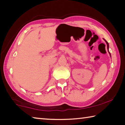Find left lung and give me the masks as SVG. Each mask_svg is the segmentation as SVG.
Listing matches in <instances>:
<instances>
[{"label": "left lung", "instance_id": "obj_1", "mask_svg": "<svg viewBox=\"0 0 125 125\" xmlns=\"http://www.w3.org/2000/svg\"><path fill=\"white\" fill-rule=\"evenodd\" d=\"M105 40V41L106 42V44H107V50H108V52H109V43H108V42H107L106 41V40H105V39H104ZM109 53H110H110L109 52ZM110 56H111V54H110Z\"/></svg>", "mask_w": 125, "mask_h": 125}]
</instances>
